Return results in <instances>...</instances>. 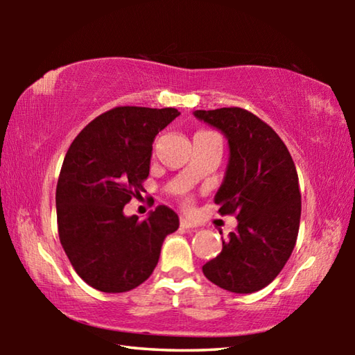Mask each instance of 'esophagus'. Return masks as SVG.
I'll return each mask as SVG.
<instances>
[{
  "label": "esophagus",
  "mask_w": 355,
  "mask_h": 355,
  "mask_svg": "<svg viewBox=\"0 0 355 355\" xmlns=\"http://www.w3.org/2000/svg\"><path fill=\"white\" fill-rule=\"evenodd\" d=\"M180 225H182L183 228H188V230H189V228H197V227H199L194 220H189V219H186V218L180 219Z\"/></svg>",
  "instance_id": "34e87169"
}]
</instances>
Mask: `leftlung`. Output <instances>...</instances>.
Segmentation results:
<instances>
[{
  "label": "left lung",
  "mask_w": 355,
  "mask_h": 355,
  "mask_svg": "<svg viewBox=\"0 0 355 355\" xmlns=\"http://www.w3.org/2000/svg\"><path fill=\"white\" fill-rule=\"evenodd\" d=\"M228 142L224 182L214 196L220 214H236L238 227L222 239L220 254L203 264L205 277L238 294L268 286L294 249L300 222L296 166L279 135L241 107L194 111Z\"/></svg>",
  "instance_id": "obj_1"
}]
</instances>
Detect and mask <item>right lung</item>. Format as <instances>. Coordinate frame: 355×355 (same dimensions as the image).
<instances>
[{
    "instance_id": "1",
    "label": "right lung",
    "mask_w": 355,
    "mask_h": 355,
    "mask_svg": "<svg viewBox=\"0 0 355 355\" xmlns=\"http://www.w3.org/2000/svg\"><path fill=\"white\" fill-rule=\"evenodd\" d=\"M178 116L175 107H114L67 150L56 188L59 239L76 274L95 290L125 293L144 284L180 225L166 205L144 220L123 214L144 191L156 135Z\"/></svg>"
}]
</instances>
